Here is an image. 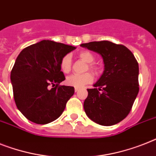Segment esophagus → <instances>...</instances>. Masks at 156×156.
<instances>
[{"instance_id": "34e87169", "label": "esophagus", "mask_w": 156, "mask_h": 156, "mask_svg": "<svg viewBox=\"0 0 156 156\" xmlns=\"http://www.w3.org/2000/svg\"><path fill=\"white\" fill-rule=\"evenodd\" d=\"M74 91H75V92H78V91H79V88H75V89H74Z\"/></svg>"}]
</instances>
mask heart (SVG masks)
<instances>
[{
    "label": "heart",
    "mask_w": 156,
    "mask_h": 156,
    "mask_svg": "<svg viewBox=\"0 0 156 156\" xmlns=\"http://www.w3.org/2000/svg\"><path fill=\"white\" fill-rule=\"evenodd\" d=\"M78 57L84 61L85 62L88 63L87 69L93 72L94 74H98L100 71V68L98 65L93 62L94 61V56L91 52L88 50H82L78 53ZM72 60L71 57L69 54H66L60 61V69L64 74H69L71 70ZM94 77L91 73H85L83 74H73L66 78V83L70 87H74L75 88H81L84 87L85 85L89 84L92 82Z\"/></svg>",
    "instance_id": "b5f03b06"
}]
</instances>
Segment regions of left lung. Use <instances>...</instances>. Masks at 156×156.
Here are the masks:
<instances>
[{"label":"left lung","instance_id":"1","mask_svg":"<svg viewBox=\"0 0 156 156\" xmlns=\"http://www.w3.org/2000/svg\"><path fill=\"white\" fill-rule=\"evenodd\" d=\"M82 47L99 54L104 71L94 88L87 89V115L102 126L121 122L130 113L139 88V64L130 49L108 41L83 43Z\"/></svg>","mask_w":156,"mask_h":156}]
</instances>
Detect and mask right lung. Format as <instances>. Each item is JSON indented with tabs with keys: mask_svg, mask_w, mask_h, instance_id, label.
<instances>
[{
	"mask_svg": "<svg viewBox=\"0 0 156 156\" xmlns=\"http://www.w3.org/2000/svg\"><path fill=\"white\" fill-rule=\"evenodd\" d=\"M75 49L63 43L43 40L19 54L10 78L16 107L27 119L37 124H47L62 114L74 88L60 86L66 79L61 71L60 61Z\"/></svg>",
	"mask_w": 156,
	"mask_h": 156,
	"instance_id": "add662e5",
	"label": "right lung"
}]
</instances>
